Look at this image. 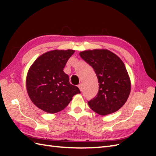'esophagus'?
Masks as SVG:
<instances>
[{
  "mask_svg": "<svg viewBox=\"0 0 156 156\" xmlns=\"http://www.w3.org/2000/svg\"><path fill=\"white\" fill-rule=\"evenodd\" d=\"M78 87L79 88V89H80V90L82 91V88H83V85H82V83H80V84H79L78 85Z\"/></svg>",
  "mask_w": 156,
  "mask_h": 156,
  "instance_id": "34e87169",
  "label": "esophagus"
}]
</instances>
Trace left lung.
Here are the masks:
<instances>
[{"mask_svg": "<svg viewBox=\"0 0 156 156\" xmlns=\"http://www.w3.org/2000/svg\"><path fill=\"white\" fill-rule=\"evenodd\" d=\"M97 74L99 89L97 97L88 102L97 113L107 115L120 109L131 92V81L124 63L108 49H93L80 53Z\"/></svg>", "mask_w": 156, "mask_h": 156, "instance_id": "8db88e82", "label": "left lung"}]
</instances>
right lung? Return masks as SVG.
Wrapping results in <instances>:
<instances>
[{"instance_id":"add662e5","label":"right lung","mask_w":156,"mask_h":156,"mask_svg":"<svg viewBox=\"0 0 156 156\" xmlns=\"http://www.w3.org/2000/svg\"><path fill=\"white\" fill-rule=\"evenodd\" d=\"M74 52L73 49L48 51L36 59L29 68L26 78L27 93L41 110L48 113L61 111L75 94L80 93L63 71Z\"/></svg>"}]
</instances>
